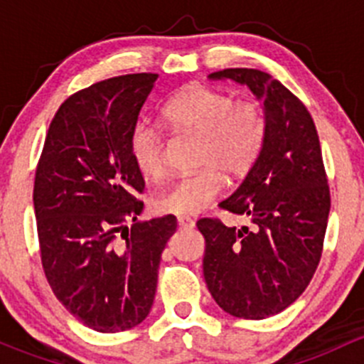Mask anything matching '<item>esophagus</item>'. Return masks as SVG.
Here are the masks:
<instances>
[{"instance_id": "esophagus-1", "label": "esophagus", "mask_w": 364, "mask_h": 364, "mask_svg": "<svg viewBox=\"0 0 364 364\" xmlns=\"http://www.w3.org/2000/svg\"><path fill=\"white\" fill-rule=\"evenodd\" d=\"M178 225L181 227V229H192V227L196 225V220L190 218V216H179Z\"/></svg>"}]
</instances>
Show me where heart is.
<instances>
[{"label": "heart", "instance_id": "1", "mask_svg": "<svg viewBox=\"0 0 364 364\" xmlns=\"http://www.w3.org/2000/svg\"><path fill=\"white\" fill-rule=\"evenodd\" d=\"M164 119L171 128L199 135L197 164L192 174L176 178L153 197V208L171 215H196L225 186V178H243L262 153L267 119L257 102L240 100L225 91L192 84L164 105ZM135 167L146 178H159L165 168L164 135L156 127L141 123L130 137Z\"/></svg>", "mask_w": 364, "mask_h": 364}]
</instances>
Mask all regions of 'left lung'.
<instances>
[{
  "label": "left lung",
  "mask_w": 364,
  "mask_h": 364,
  "mask_svg": "<svg viewBox=\"0 0 364 364\" xmlns=\"http://www.w3.org/2000/svg\"><path fill=\"white\" fill-rule=\"evenodd\" d=\"M209 79L247 86L262 100L267 119L259 160L236 192L218 204L248 216L252 229L227 227L216 218L197 222L213 299L234 317L260 321L291 306L321 260L331 208L321 142L308 109L269 73L227 68Z\"/></svg>",
  "instance_id": "8db88e82"
}]
</instances>
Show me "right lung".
<instances>
[{
  "label": "right lung",
  "mask_w": 364,
  "mask_h": 364,
  "mask_svg": "<svg viewBox=\"0 0 364 364\" xmlns=\"http://www.w3.org/2000/svg\"><path fill=\"white\" fill-rule=\"evenodd\" d=\"M156 79L130 73L73 93L58 109L36 167L33 204L47 282L73 317L100 333L148 317L161 252L178 227L172 215L137 222L144 179L130 137Z\"/></svg>",
  "instance_id": "1"
}]
</instances>
